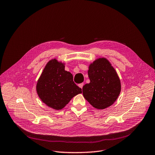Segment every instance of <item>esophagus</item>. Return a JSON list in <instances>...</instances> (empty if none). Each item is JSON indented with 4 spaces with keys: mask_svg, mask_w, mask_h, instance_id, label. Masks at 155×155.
<instances>
[{
    "mask_svg": "<svg viewBox=\"0 0 155 155\" xmlns=\"http://www.w3.org/2000/svg\"><path fill=\"white\" fill-rule=\"evenodd\" d=\"M78 86H79V87H80V88H81V89H82V87H83V86H84V84H83V83L80 84L78 85Z\"/></svg>",
    "mask_w": 155,
    "mask_h": 155,
    "instance_id": "obj_1",
    "label": "esophagus"
}]
</instances>
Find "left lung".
I'll use <instances>...</instances> for the list:
<instances>
[{
	"label": "left lung",
	"mask_w": 155,
	"mask_h": 155,
	"mask_svg": "<svg viewBox=\"0 0 155 155\" xmlns=\"http://www.w3.org/2000/svg\"><path fill=\"white\" fill-rule=\"evenodd\" d=\"M90 83L84 85L83 96L94 107L104 110L116 101L121 82L115 69L105 58H99L89 66Z\"/></svg>",
	"instance_id": "left-lung-1"
}]
</instances>
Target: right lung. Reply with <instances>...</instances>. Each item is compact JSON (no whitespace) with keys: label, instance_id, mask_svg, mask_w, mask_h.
<instances>
[{"label":"right lung","instance_id":"obj_1","mask_svg":"<svg viewBox=\"0 0 155 155\" xmlns=\"http://www.w3.org/2000/svg\"><path fill=\"white\" fill-rule=\"evenodd\" d=\"M65 63L56 58L51 59L38 78L36 91L42 101L55 110H61L78 94L82 89L73 80L70 71L64 70Z\"/></svg>","mask_w":155,"mask_h":155}]
</instances>
